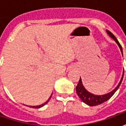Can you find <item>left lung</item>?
<instances>
[{
	"label": "left lung",
	"instance_id": "left-lung-1",
	"mask_svg": "<svg viewBox=\"0 0 126 126\" xmlns=\"http://www.w3.org/2000/svg\"><path fill=\"white\" fill-rule=\"evenodd\" d=\"M107 33L109 35V36H111V38L113 39L116 42V43L118 44L119 48L121 50V52H122V53L123 54V50H122V46H121V44H119V42H118V40H117V39L115 38V36H114L113 34L111 33L110 31H109V30H107ZM124 74H123L122 79L120 80L119 84L117 85V86L113 91H111V92H110L109 93H107V94H106L100 95V96H99V95H94L93 94H92V93L88 92L87 90L84 88L83 84H82V79H81V78H79V82H78V85L76 86L77 94L78 95V96L81 98V100H82V102L86 103L88 105L96 106L98 105H100V104H102V103H103L104 102L108 100L114 94V93L116 92L117 90L119 88V87L120 86V85H121V83H122V80H123Z\"/></svg>",
	"mask_w": 126,
	"mask_h": 126
}]
</instances>
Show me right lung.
<instances>
[{"mask_svg": "<svg viewBox=\"0 0 126 126\" xmlns=\"http://www.w3.org/2000/svg\"><path fill=\"white\" fill-rule=\"evenodd\" d=\"M52 94H51V96H50L49 99L47 100V102H45V103H44V104H42V105H38V106H29V107H32V108H35V109L40 108V107H43V106H44V105H46V104H47V103H48V101H49L50 99V98H51V96H52Z\"/></svg>", "mask_w": 126, "mask_h": 126, "instance_id": "add662e5", "label": "right lung"}]
</instances>
